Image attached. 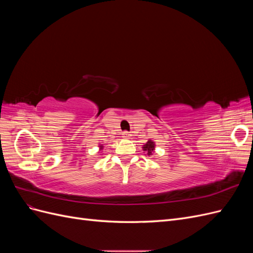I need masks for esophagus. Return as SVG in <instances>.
<instances>
[{"label":"esophagus","instance_id":"1","mask_svg":"<svg viewBox=\"0 0 253 253\" xmlns=\"http://www.w3.org/2000/svg\"><path fill=\"white\" fill-rule=\"evenodd\" d=\"M131 134H129L128 132H124L122 133V137H124V138H126V139H128V138H131Z\"/></svg>","mask_w":253,"mask_h":253}]
</instances>
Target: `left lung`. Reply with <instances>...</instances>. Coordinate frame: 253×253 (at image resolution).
I'll use <instances>...</instances> for the list:
<instances>
[{
    "label": "left lung",
    "mask_w": 253,
    "mask_h": 253,
    "mask_svg": "<svg viewBox=\"0 0 253 253\" xmlns=\"http://www.w3.org/2000/svg\"><path fill=\"white\" fill-rule=\"evenodd\" d=\"M142 150L147 153V155H152V153L154 152V150H155V142L153 141V140H151V139H149L148 141H147V143H144L143 145H142Z\"/></svg>",
    "instance_id": "8db88e82"
}]
</instances>
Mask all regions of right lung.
Returning <instances> with one entry per match:
<instances>
[{"instance_id":"right-lung-1","label":"right lung","mask_w":253,"mask_h":253,"mask_svg":"<svg viewBox=\"0 0 253 253\" xmlns=\"http://www.w3.org/2000/svg\"><path fill=\"white\" fill-rule=\"evenodd\" d=\"M102 149H103V145H102V144H100V145H99V150H100V151H101Z\"/></svg>"}]
</instances>
